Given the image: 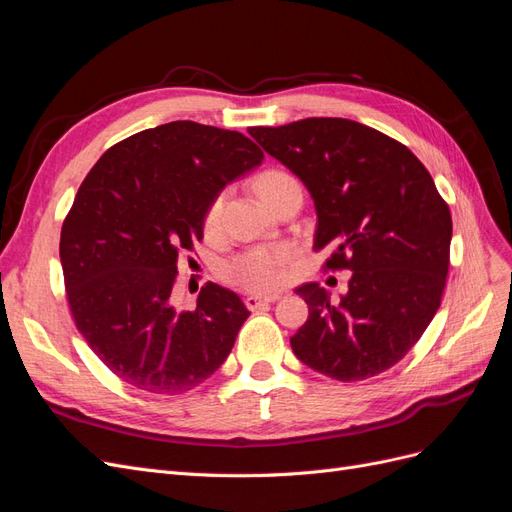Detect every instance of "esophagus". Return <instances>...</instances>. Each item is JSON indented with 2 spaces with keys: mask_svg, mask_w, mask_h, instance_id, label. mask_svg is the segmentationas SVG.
<instances>
[{
  "mask_svg": "<svg viewBox=\"0 0 512 512\" xmlns=\"http://www.w3.org/2000/svg\"><path fill=\"white\" fill-rule=\"evenodd\" d=\"M277 299H280V294H269V297H258V294H250V297H245V307L247 309H260V307H265V305H269V303H275Z\"/></svg>",
  "mask_w": 512,
  "mask_h": 512,
  "instance_id": "obj_1",
  "label": "esophagus"
}]
</instances>
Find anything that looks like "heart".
Returning a JSON list of instances; mask_svg holds the SVG:
<instances>
[{
  "instance_id": "1",
  "label": "heart",
  "mask_w": 512,
  "mask_h": 512,
  "mask_svg": "<svg viewBox=\"0 0 512 512\" xmlns=\"http://www.w3.org/2000/svg\"><path fill=\"white\" fill-rule=\"evenodd\" d=\"M294 181V177L286 170L280 168H271L265 170L258 179H256V190L260 198L267 200L280 192L284 185ZM220 213H222V196L213 200L207 209L205 215V228L215 230L220 224ZM294 258V247L288 243L280 245H258L250 247L237 256H232L222 273L230 284H235L239 288L252 290V292H269L280 288L286 282V267L290 265V260Z\"/></svg>"
}]
</instances>
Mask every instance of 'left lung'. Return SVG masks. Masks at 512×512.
<instances>
[{
  "instance_id": "left-lung-1",
  "label": "left lung",
  "mask_w": 512,
  "mask_h": 512,
  "mask_svg": "<svg viewBox=\"0 0 512 512\" xmlns=\"http://www.w3.org/2000/svg\"><path fill=\"white\" fill-rule=\"evenodd\" d=\"M247 132L312 194L314 250H333L324 267L352 271L339 303L316 282L294 290L309 316L290 337L292 352L342 382L382 374L442 301L453 220L436 183L406 145L359 121L307 117Z\"/></svg>"
}]
</instances>
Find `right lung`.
Here are the masks:
<instances>
[{
	"mask_svg": "<svg viewBox=\"0 0 512 512\" xmlns=\"http://www.w3.org/2000/svg\"><path fill=\"white\" fill-rule=\"evenodd\" d=\"M262 158L241 132L170 121L123 138L89 170L59 256L76 329L123 382L179 395L226 361L250 312L211 282L179 312L177 262L203 239L213 200Z\"/></svg>",
	"mask_w": 512,
	"mask_h": 512,
	"instance_id": "add662e5",
	"label": "right lung"
}]
</instances>
